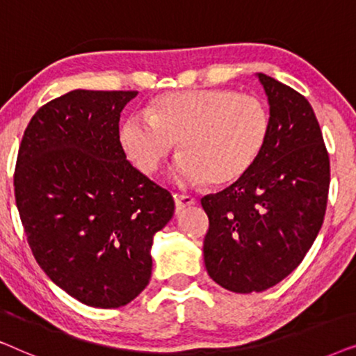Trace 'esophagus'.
<instances>
[{"instance_id": "34e87169", "label": "esophagus", "mask_w": 356, "mask_h": 356, "mask_svg": "<svg viewBox=\"0 0 356 356\" xmlns=\"http://www.w3.org/2000/svg\"><path fill=\"white\" fill-rule=\"evenodd\" d=\"M173 199H175V206H177V212L196 204V199L193 196H186V194H173Z\"/></svg>"}]
</instances>
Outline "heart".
<instances>
[{
	"label": "heart",
	"mask_w": 356,
	"mask_h": 356,
	"mask_svg": "<svg viewBox=\"0 0 356 356\" xmlns=\"http://www.w3.org/2000/svg\"><path fill=\"white\" fill-rule=\"evenodd\" d=\"M270 115L254 95L225 89L167 94L121 128L124 152L140 172L154 175L181 144L173 178L183 184L216 186L241 179L266 147Z\"/></svg>",
	"instance_id": "obj_1"
}]
</instances>
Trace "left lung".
<instances>
[{
  "label": "left lung",
  "mask_w": 356,
  "mask_h": 356,
  "mask_svg": "<svg viewBox=\"0 0 356 356\" xmlns=\"http://www.w3.org/2000/svg\"><path fill=\"white\" fill-rule=\"evenodd\" d=\"M270 131L250 172L201 204L209 217L204 262L235 293L264 291L290 275L313 246L329 193V155L309 102L257 72Z\"/></svg>",
  "instance_id": "left-lung-1"
}]
</instances>
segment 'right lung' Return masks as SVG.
Returning <instances> with one entry per match:
<instances>
[{"label":"right lung","mask_w":356,"mask_h":356,"mask_svg":"<svg viewBox=\"0 0 356 356\" xmlns=\"http://www.w3.org/2000/svg\"><path fill=\"white\" fill-rule=\"evenodd\" d=\"M138 92L71 90L32 116L19 147L16 204L51 282L94 308L133 301L152 274L155 233L172 194L134 168L120 116Z\"/></svg>","instance_id":"add662e5"}]
</instances>
